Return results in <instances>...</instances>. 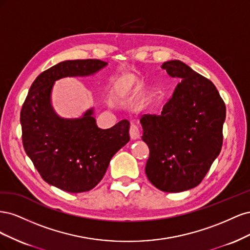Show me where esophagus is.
<instances>
[{"label":"esophagus","mask_w":250,"mask_h":250,"mask_svg":"<svg viewBox=\"0 0 250 250\" xmlns=\"http://www.w3.org/2000/svg\"><path fill=\"white\" fill-rule=\"evenodd\" d=\"M129 134L131 140H139L141 137V131L140 128L135 125L134 123L130 124V129H129Z\"/></svg>","instance_id":"esophagus-1"}]
</instances>
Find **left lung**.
I'll return each instance as SVG.
<instances>
[{
	"mask_svg": "<svg viewBox=\"0 0 250 250\" xmlns=\"http://www.w3.org/2000/svg\"><path fill=\"white\" fill-rule=\"evenodd\" d=\"M162 69L179 83L161 115L141 119L150 150L145 172L158 190L178 193L198 186L220 153L226 108L213 82L183 62Z\"/></svg>",
	"mask_w": 250,
	"mask_h": 250,
	"instance_id": "obj_1",
	"label": "left lung"
}]
</instances>
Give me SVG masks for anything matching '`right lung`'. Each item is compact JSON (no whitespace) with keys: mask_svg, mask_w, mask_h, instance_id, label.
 <instances>
[{"mask_svg":"<svg viewBox=\"0 0 250 250\" xmlns=\"http://www.w3.org/2000/svg\"><path fill=\"white\" fill-rule=\"evenodd\" d=\"M107 65L99 59L64 60L39 75L21 111L22 145L44 181L69 193L92 190L103 178L111 157L129 142V122L108 129L97 126L94 107L65 119L52 106L55 81L92 76Z\"/></svg>","mask_w":250,"mask_h":250,"instance_id":"1","label":"right lung"}]
</instances>
